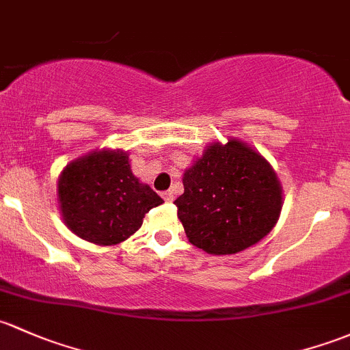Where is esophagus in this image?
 Listing matches in <instances>:
<instances>
[{
    "label": "esophagus",
    "mask_w": 350,
    "mask_h": 350,
    "mask_svg": "<svg viewBox=\"0 0 350 350\" xmlns=\"http://www.w3.org/2000/svg\"><path fill=\"white\" fill-rule=\"evenodd\" d=\"M163 198H164L165 203H172V201H174V193H172L171 189H169V191H164V193H163Z\"/></svg>",
    "instance_id": "obj_1"
}]
</instances>
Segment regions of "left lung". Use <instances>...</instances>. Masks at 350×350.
Segmentation results:
<instances>
[{
  "mask_svg": "<svg viewBox=\"0 0 350 350\" xmlns=\"http://www.w3.org/2000/svg\"><path fill=\"white\" fill-rule=\"evenodd\" d=\"M174 201L186 237L211 255H233L267 237L282 209L271 165L237 139L215 142L185 172Z\"/></svg>",
  "mask_w": 350,
  "mask_h": 350,
  "instance_id": "1",
  "label": "left lung"
}]
</instances>
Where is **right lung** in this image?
<instances>
[{
    "label": "right lung",
    "instance_id": "obj_1",
    "mask_svg": "<svg viewBox=\"0 0 350 350\" xmlns=\"http://www.w3.org/2000/svg\"><path fill=\"white\" fill-rule=\"evenodd\" d=\"M64 221L95 245H117L141 228L163 198L132 174L129 156L119 150L92 152L64 169L58 181Z\"/></svg>",
    "mask_w": 350,
    "mask_h": 350
}]
</instances>
